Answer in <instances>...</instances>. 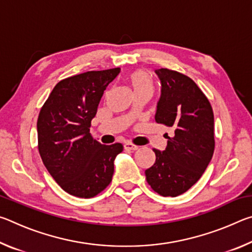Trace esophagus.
I'll return each instance as SVG.
<instances>
[{
    "instance_id": "1",
    "label": "esophagus",
    "mask_w": 252,
    "mask_h": 252,
    "mask_svg": "<svg viewBox=\"0 0 252 252\" xmlns=\"http://www.w3.org/2000/svg\"><path fill=\"white\" fill-rule=\"evenodd\" d=\"M125 149H126V150H131V151H135V150H138V149H139V147H138V146H135V144H133V143H130V142H126V143H125Z\"/></svg>"
}]
</instances>
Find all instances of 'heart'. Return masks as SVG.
Masks as SVG:
<instances>
[{
  "label": "heart",
  "instance_id": "1",
  "mask_svg": "<svg viewBox=\"0 0 252 252\" xmlns=\"http://www.w3.org/2000/svg\"><path fill=\"white\" fill-rule=\"evenodd\" d=\"M130 85L135 93H146L152 95L156 90V82L151 74L148 71L139 69L130 73L129 75Z\"/></svg>",
  "mask_w": 252,
  "mask_h": 252
}]
</instances>
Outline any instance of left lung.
Here are the masks:
<instances>
[{
	"instance_id": "8db88e82",
	"label": "left lung",
	"mask_w": 252,
	"mask_h": 252,
	"mask_svg": "<svg viewBox=\"0 0 252 252\" xmlns=\"http://www.w3.org/2000/svg\"><path fill=\"white\" fill-rule=\"evenodd\" d=\"M161 81L156 121L172 127L164 151L153 149L156 162L146 170L153 190L163 197L185 193L206 171L215 151V119L208 97L189 76L156 70Z\"/></svg>"
}]
</instances>
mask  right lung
<instances>
[{
	"label": "right lung",
	"instance_id": "right-lung-1",
	"mask_svg": "<svg viewBox=\"0 0 252 252\" xmlns=\"http://www.w3.org/2000/svg\"><path fill=\"white\" fill-rule=\"evenodd\" d=\"M119 73L120 67H114L60 81L40 111L41 159L58 185L74 197H95L112 181L113 162L123 146L97 142L90 126L104 90Z\"/></svg>",
	"mask_w": 252,
	"mask_h": 252
}]
</instances>
